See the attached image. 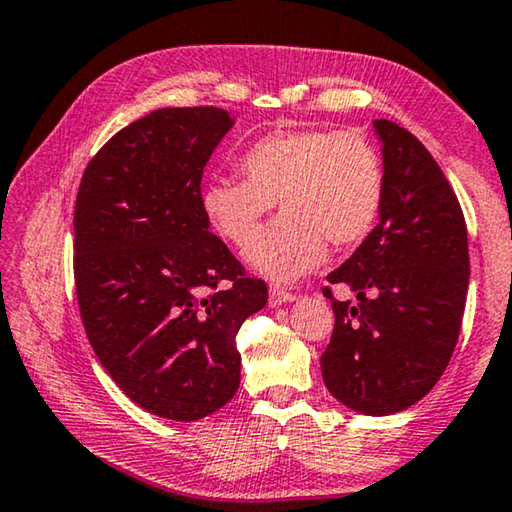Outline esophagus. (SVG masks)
<instances>
[{"instance_id": "obj_1", "label": "esophagus", "mask_w": 512, "mask_h": 512, "mask_svg": "<svg viewBox=\"0 0 512 512\" xmlns=\"http://www.w3.org/2000/svg\"><path fill=\"white\" fill-rule=\"evenodd\" d=\"M294 299L296 296L292 292H287V289H282V287L269 289V303L273 305V308H278V305H282V303H292Z\"/></svg>"}]
</instances>
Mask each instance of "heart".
<instances>
[{
	"instance_id": "b5f03b06",
	"label": "heart",
	"mask_w": 512,
	"mask_h": 512,
	"mask_svg": "<svg viewBox=\"0 0 512 512\" xmlns=\"http://www.w3.org/2000/svg\"><path fill=\"white\" fill-rule=\"evenodd\" d=\"M246 179L213 177L202 209L220 236L248 246L281 202L283 218L246 250V262L273 282H294L324 264L333 246H354L375 227L384 167L356 133L273 131L241 158Z\"/></svg>"
}]
</instances>
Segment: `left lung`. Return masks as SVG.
<instances>
[{
    "instance_id": "1",
    "label": "left lung",
    "mask_w": 512,
    "mask_h": 512,
    "mask_svg": "<svg viewBox=\"0 0 512 512\" xmlns=\"http://www.w3.org/2000/svg\"><path fill=\"white\" fill-rule=\"evenodd\" d=\"M384 165L379 225L326 276L352 301H333L322 354L329 393L365 416L409 409L437 384L460 335L469 289L467 225L451 183L418 137L375 119ZM333 299L331 289H324Z\"/></svg>"
}]
</instances>
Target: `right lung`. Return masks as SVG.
<instances>
[{"label":"right lung","instance_id":"right-lung-1","mask_svg":"<svg viewBox=\"0 0 512 512\" xmlns=\"http://www.w3.org/2000/svg\"><path fill=\"white\" fill-rule=\"evenodd\" d=\"M220 108H165L119 131L82 174L75 292L98 361L137 407L200 421L241 384L236 333L269 301L209 232L202 174L227 131Z\"/></svg>","mask_w":512,"mask_h":512}]
</instances>
